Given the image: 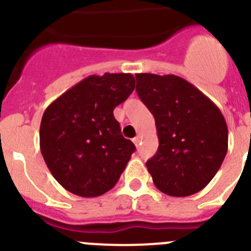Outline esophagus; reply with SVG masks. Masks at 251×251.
<instances>
[{"label":"esophagus","instance_id":"1","mask_svg":"<svg viewBox=\"0 0 251 251\" xmlns=\"http://www.w3.org/2000/svg\"><path fill=\"white\" fill-rule=\"evenodd\" d=\"M132 141H133V144L136 145V146H139V145H140V141H141V137H140V136H136V137H135V139H132Z\"/></svg>","mask_w":251,"mask_h":251}]
</instances>
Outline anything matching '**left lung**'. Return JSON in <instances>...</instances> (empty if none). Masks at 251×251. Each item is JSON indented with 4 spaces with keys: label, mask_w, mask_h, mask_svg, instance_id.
<instances>
[{
    "label": "left lung",
    "mask_w": 251,
    "mask_h": 251,
    "mask_svg": "<svg viewBox=\"0 0 251 251\" xmlns=\"http://www.w3.org/2000/svg\"><path fill=\"white\" fill-rule=\"evenodd\" d=\"M136 91L153 115L158 150L146 162L154 186L172 197L202 191L228 151V126L217 105L173 74H136Z\"/></svg>",
    "instance_id": "left-lung-1"
}]
</instances>
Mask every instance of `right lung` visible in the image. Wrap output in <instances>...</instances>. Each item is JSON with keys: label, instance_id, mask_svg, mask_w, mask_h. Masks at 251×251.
<instances>
[{"label": "right lung", "instance_id": "obj_1", "mask_svg": "<svg viewBox=\"0 0 251 251\" xmlns=\"http://www.w3.org/2000/svg\"><path fill=\"white\" fill-rule=\"evenodd\" d=\"M133 89L131 74L90 75L46 109L39 128L41 152L67 191L99 197L119 181L136 147L121 135L114 109Z\"/></svg>", "mask_w": 251, "mask_h": 251}]
</instances>
